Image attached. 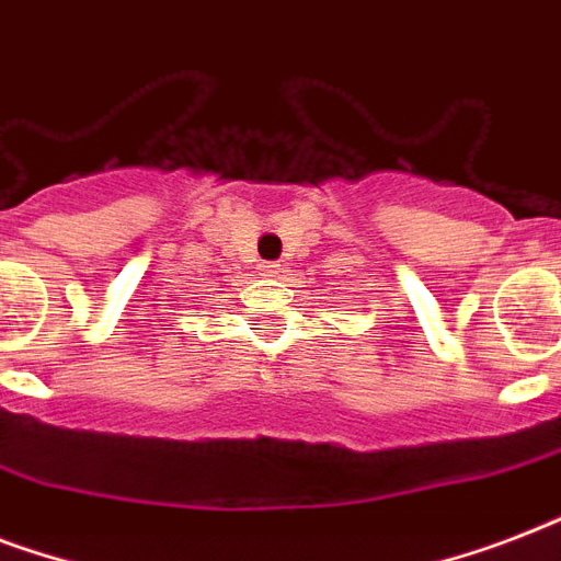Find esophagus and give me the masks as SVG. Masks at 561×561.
Listing matches in <instances>:
<instances>
[{"instance_id": "esophagus-1", "label": "esophagus", "mask_w": 561, "mask_h": 561, "mask_svg": "<svg viewBox=\"0 0 561 561\" xmlns=\"http://www.w3.org/2000/svg\"><path fill=\"white\" fill-rule=\"evenodd\" d=\"M259 271H262L264 276H279V273H282V264H276V262H262V264H259Z\"/></svg>"}]
</instances>
